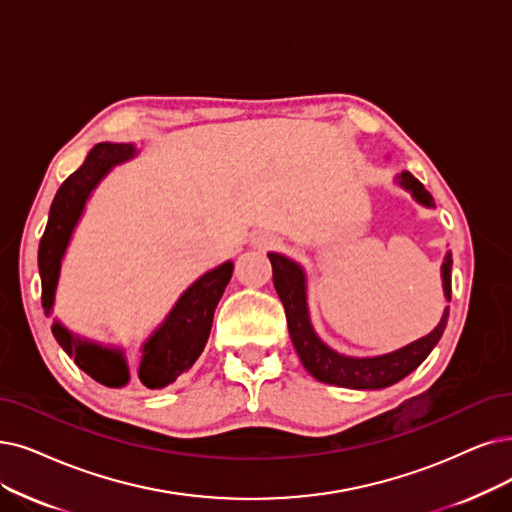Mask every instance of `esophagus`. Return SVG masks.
<instances>
[{
  "mask_svg": "<svg viewBox=\"0 0 512 512\" xmlns=\"http://www.w3.org/2000/svg\"><path fill=\"white\" fill-rule=\"evenodd\" d=\"M258 245H260V248H271V245H273V237H262V239H258Z\"/></svg>",
  "mask_w": 512,
  "mask_h": 512,
  "instance_id": "1",
  "label": "esophagus"
}]
</instances>
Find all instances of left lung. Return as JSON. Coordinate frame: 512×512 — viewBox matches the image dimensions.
I'll use <instances>...</instances> for the list:
<instances>
[{"mask_svg": "<svg viewBox=\"0 0 512 512\" xmlns=\"http://www.w3.org/2000/svg\"><path fill=\"white\" fill-rule=\"evenodd\" d=\"M397 182L410 191L412 197L422 203L426 208H433V197L428 193L422 182L414 178L410 172H401ZM269 260L273 264V283L275 290L283 302L285 319H288L290 338L294 342V349L313 378L325 384H336L344 388H386L407 374H412L416 367L428 357L435 349V344L443 336V330L449 317V306H445L443 317L439 325L431 334L410 342L403 349L393 353L378 355V357H346L330 349L313 330L311 315H309V302H306V273L298 262L290 260L283 254L269 252ZM441 279H443V292L445 298L452 300V254H445L441 264Z\"/></svg>", "mask_w": 512, "mask_h": 512, "instance_id": "left-lung-1", "label": "left lung"}]
</instances>
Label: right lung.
Listing matches in <instances>:
<instances>
[{
    "label": "right lung",
    "instance_id": "right-lung-1",
    "mask_svg": "<svg viewBox=\"0 0 512 512\" xmlns=\"http://www.w3.org/2000/svg\"><path fill=\"white\" fill-rule=\"evenodd\" d=\"M136 153L138 151L134 145H124V142H98L88 153L84 166L60 185L37 252L39 277H42V304L46 315L52 313L60 264H63L73 229L81 212H84L90 193L115 166L136 157ZM231 275V260L201 275L182 292L168 317L142 344L138 380L147 388H163L172 384L180 374L189 370L201 351L206 349L214 311L224 294V288L231 281ZM52 334L56 342L63 346V351L75 359L79 370H84L96 382L111 388L126 386L130 382V367L121 349H109V346L73 336L60 321H54Z\"/></svg>",
    "mask_w": 512,
    "mask_h": 512
}]
</instances>
